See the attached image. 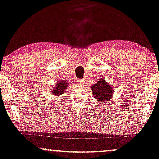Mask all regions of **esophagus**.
<instances>
[{"label": "esophagus", "instance_id": "obj_1", "mask_svg": "<svg viewBox=\"0 0 159 159\" xmlns=\"http://www.w3.org/2000/svg\"><path fill=\"white\" fill-rule=\"evenodd\" d=\"M77 81L79 84H84V81L83 79H78Z\"/></svg>", "mask_w": 159, "mask_h": 159}]
</instances>
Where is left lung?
Instances as JSON below:
<instances>
[{
	"mask_svg": "<svg viewBox=\"0 0 159 159\" xmlns=\"http://www.w3.org/2000/svg\"><path fill=\"white\" fill-rule=\"evenodd\" d=\"M91 88L94 98L99 103H103L111 98L113 89L103 78H100L97 83L92 85Z\"/></svg>",
	"mask_w": 159,
	"mask_h": 159,
	"instance_id": "obj_1",
	"label": "left lung"
}]
</instances>
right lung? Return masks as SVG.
<instances>
[{"label": "right lung", "mask_w": 159, "mask_h": 159, "mask_svg": "<svg viewBox=\"0 0 159 159\" xmlns=\"http://www.w3.org/2000/svg\"><path fill=\"white\" fill-rule=\"evenodd\" d=\"M68 83L65 81H58V83L54 86V89L53 90V94L56 96H59L60 94H63L66 89H67Z\"/></svg>", "instance_id": "right-lung-1"}]
</instances>
